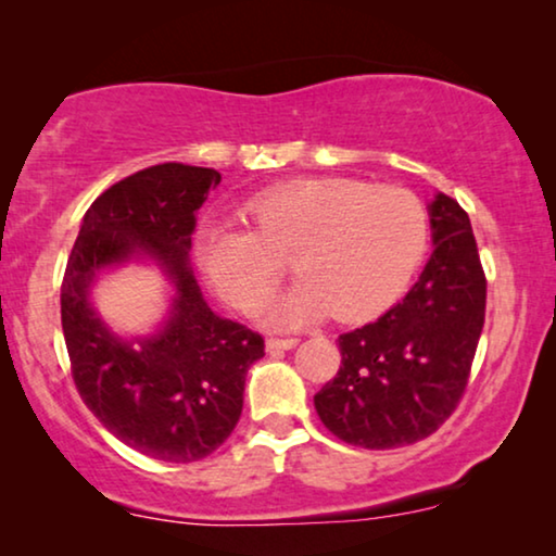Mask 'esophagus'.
Wrapping results in <instances>:
<instances>
[{
  "label": "esophagus",
  "instance_id": "34e87169",
  "mask_svg": "<svg viewBox=\"0 0 556 556\" xmlns=\"http://www.w3.org/2000/svg\"><path fill=\"white\" fill-rule=\"evenodd\" d=\"M299 344V339H268L265 341V346H268V352H283V349H293Z\"/></svg>",
  "mask_w": 556,
  "mask_h": 556
}]
</instances>
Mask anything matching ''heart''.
<instances>
[{"label": "heart", "instance_id": "1", "mask_svg": "<svg viewBox=\"0 0 556 556\" xmlns=\"http://www.w3.org/2000/svg\"><path fill=\"white\" fill-rule=\"evenodd\" d=\"M250 227L202 223L194 263L215 293L255 308L291 255L301 280L265 311L288 329L329 311L364 321L400 299L428 248V212L402 187L359 179H301L245 204Z\"/></svg>", "mask_w": 556, "mask_h": 556}]
</instances>
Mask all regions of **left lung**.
<instances>
[{"instance_id":"8db88e82","label":"left lung","mask_w":556,"mask_h":556,"mask_svg":"<svg viewBox=\"0 0 556 556\" xmlns=\"http://www.w3.org/2000/svg\"><path fill=\"white\" fill-rule=\"evenodd\" d=\"M420 280L375 324L339 337L341 367L316 392L321 422L369 451L413 445L453 415L485 318V276L466 210L438 192Z\"/></svg>"}]
</instances>
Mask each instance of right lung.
Wrapping results in <instances>:
<instances>
[{
	"mask_svg": "<svg viewBox=\"0 0 556 556\" xmlns=\"http://www.w3.org/2000/svg\"><path fill=\"white\" fill-rule=\"evenodd\" d=\"M219 172L156 164L98 197L83 217L60 288V316L83 402L121 443L154 460L207 458L242 413L250 364L265 354L261 333L217 316L189 265L197 210ZM156 262L173 283L170 314L149 338L108 329L89 288L103 269Z\"/></svg>",
	"mask_w": 556,
	"mask_h": 556,
	"instance_id": "add662e5",
	"label": "right lung"
}]
</instances>
